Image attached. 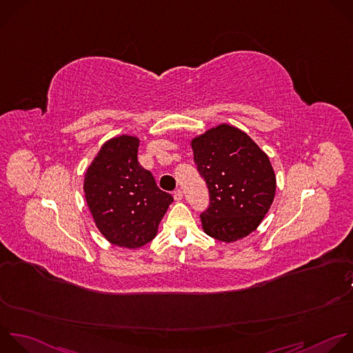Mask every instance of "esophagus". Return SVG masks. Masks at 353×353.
I'll return each mask as SVG.
<instances>
[{
  "label": "esophagus",
  "mask_w": 353,
  "mask_h": 353,
  "mask_svg": "<svg viewBox=\"0 0 353 353\" xmlns=\"http://www.w3.org/2000/svg\"><path fill=\"white\" fill-rule=\"evenodd\" d=\"M173 198H174V201H181L183 199V191L181 190H176L173 192Z\"/></svg>",
  "instance_id": "1"
}]
</instances>
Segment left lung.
<instances>
[{
    "mask_svg": "<svg viewBox=\"0 0 353 353\" xmlns=\"http://www.w3.org/2000/svg\"><path fill=\"white\" fill-rule=\"evenodd\" d=\"M210 205L201 214L203 231L223 241H239L258 228L276 194V174L265 151L241 129L217 125L190 143Z\"/></svg>",
    "mask_w": 353,
    "mask_h": 353,
    "instance_id": "8db88e82",
    "label": "left lung"
}]
</instances>
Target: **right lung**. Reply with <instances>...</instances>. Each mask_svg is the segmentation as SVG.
Wrapping results in <instances>:
<instances>
[{
  "instance_id": "right-lung-1",
  "label": "right lung",
  "mask_w": 353,
  "mask_h": 353,
  "mask_svg": "<svg viewBox=\"0 0 353 353\" xmlns=\"http://www.w3.org/2000/svg\"><path fill=\"white\" fill-rule=\"evenodd\" d=\"M140 140L122 134L105 141L84 173V195L106 241L137 250L157 237L173 196L158 188L137 159Z\"/></svg>"
}]
</instances>
